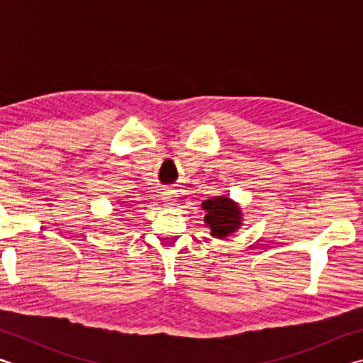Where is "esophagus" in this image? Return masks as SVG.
I'll list each match as a JSON object with an SVG mask.
<instances>
[{
  "instance_id": "obj_1",
  "label": "esophagus",
  "mask_w": 363,
  "mask_h": 363,
  "mask_svg": "<svg viewBox=\"0 0 363 363\" xmlns=\"http://www.w3.org/2000/svg\"><path fill=\"white\" fill-rule=\"evenodd\" d=\"M177 199V194L174 192V190H164V192L162 194V203L163 206H173L174 201Z\"/></svg>"
}]
</instances>
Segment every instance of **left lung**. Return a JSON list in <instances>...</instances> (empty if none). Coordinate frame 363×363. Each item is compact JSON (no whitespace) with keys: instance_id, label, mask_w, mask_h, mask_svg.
I'll return each instance as SVG.
<instances>
[{"instance_id":"8db88e82","label":"left lung","mask_w":363,"mask_h":363,"mask_svg":"<svg viewBox=\"0 0 363 363\" xmlns=\"http://www.w3.org/2000/svg\"><path fill=\"white\" fill-rule=\"evenodd\" d=\"M205 211V224L211 237L224 240L243 225V213L240 205L227 195L211 196L200 205Z\"/></svg>"}]
</instances>
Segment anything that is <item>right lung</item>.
Here are the masks:
<instances>
[{
	"label": "right lung",
	"mask_w": 363,
	"mask_h": 363,
	"mask_svg": "<svg viewBox=\"0 0 363 363\" xmlns=\"http://www.w3.org/2000/svg\"><path fill=\"white\" fill-rule=\"evenodd\" d=\"M126 211H131V210H126Z\"/></svg>",
	"instance_id": "1"
}]
</instances>
